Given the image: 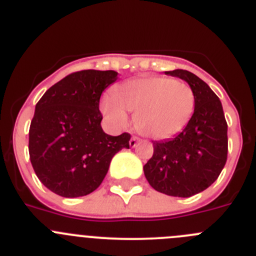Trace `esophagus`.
I'll return each mask as SVG.
<instances>
[{
    "label": "esophagus",
    "instance_id": "esophagus-1",
    "mask_svg": "<svg viewBox=\"0 0 256 256\" xmlns=\"http://www.w3.org/2000/svg\"><path fill=\"white\" fill-rule=\"evenodd\" d=\"M138 141H140V138H138V136H132V138H130V146H131V148H135V146L138 144Z\"/></svg>",
    "mask_w": 256,
    "mask_h": 256
}]
</instances>
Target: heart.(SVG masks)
<instances>
[{"label": "heart", "mask_w": 256, "mask_h": 256, "mask_svg": "<svg viewBox=\"0 0 256 256\" xmlns=\"http://www.w3.org/2000/svg\"><path fill=\"white\" fill-rule=\"evenodd\" d=\"M106 98L102 111L118 126L128 124V114L135 112V126L140 134L164 140L186 128L195 110L194 90L185 82L166 76L132 78Z\"/></svg>", "instance_id": "1"}]
</instances>
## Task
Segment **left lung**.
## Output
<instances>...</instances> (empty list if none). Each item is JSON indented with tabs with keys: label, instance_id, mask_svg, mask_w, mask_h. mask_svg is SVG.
Wrapping results in <instances>:
<instances>
[{
	"label": "left lung",
	"instance_id": "8db88e82",
	"mask_svg": "<svg viewBox=\"0 0 256 256\" xmlns=\"http://www.w3.org/2000/svg\"><path fill=\"white\" fill-rule=\"evenodd\" d=\"M190 85L196 104L186 128L168 141H154L144 166L148 184L158 192L190 198L209 188L228 158V124L219 98L206 82L186 70L166 71Z\"/></svg>",
	"mask_w": 256,
	"mask_h": 256
}]
</instances>
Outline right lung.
Wrapping results in <instances>:
<instances>
[{
  "label": "right lung",
  "instance_id": "1",
  "mask_svg": "<svg viewBox=\"0 0 256 256\" xmlns=\"http://www.w3.org/2000/svg\"><path fill=\"white\" fill-rule=\"evenodd\" d=\"M116 78L112 70L72 72L36 104L28 132L30 160L40 181L54 194H91L102 182L114 155L130 148V134L110 136L101 128V94Z\"/></svg>",
  "mask_w": 256,
  "mask_h": 256
}]
</instances>
